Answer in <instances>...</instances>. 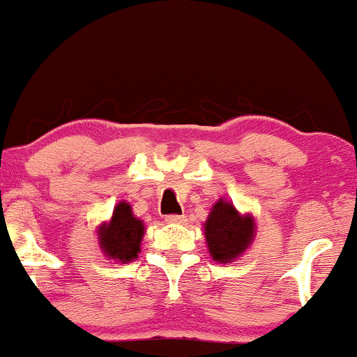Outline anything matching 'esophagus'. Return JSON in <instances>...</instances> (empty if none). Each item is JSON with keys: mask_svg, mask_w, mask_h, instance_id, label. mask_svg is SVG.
Segmentation results:
<instances>
[{"mask_svg": "<svg viewBox=\"0 0 357 357\" xmlns=\"http://www.w3.org/2000/svg\"><path fill=\"white\" fill-rule=\"evenodd\" d=\"M166 222L167 224H185L186 217L185 215H167Z\"/></svg>", "mask_w": 357, "mask_h": 357, "instance_id": "obj_1", "label": "esophagus"}]
</instances>
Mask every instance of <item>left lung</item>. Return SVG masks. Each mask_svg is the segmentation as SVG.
Instances as JSON below:
<instances>
[{
  "label": "left lung",
  "mask_w": 357,
  "mask_h": 357,
  "mask_svg": "<svg viewBox=\"0 0 357 357\" xmlns=\"http://www.w3.org/2000/svg\"><path fill=\"white\" fill-rule=\"evenodd\" d=\"M208 253L219 264H229L241 257L255 238V219L236 210L231 202L220 198L204 224Z\"/></svg>",
  "instance_id": "8db88e82"
}]
</instances>
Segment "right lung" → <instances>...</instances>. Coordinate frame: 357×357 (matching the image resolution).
Returning <instances> with one entry per match:
<instances>
[{
    "instance_id": "obj_1",
    "label": "right lung",
    "mask_w": 357,
    "mask_h": 357,
    "mask_svg": "<svg viewBox=\"0 0 357 357\" xmlns=\"http://www.w3.org/2000/svg\"><path fill=\"white\" fill-rule=\"evenodd\" d=\"M144 231V222L133 215L130 204L119 202L114 207L109 222L100 224L97 229V239L109 260L125 264L135 260L140 253Z\"/></svg>"
}]
</instances>
